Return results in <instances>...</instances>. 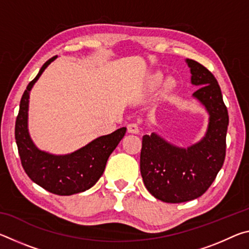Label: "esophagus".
<instances>
[{
	"label": "esophagus",
	"instance_id": "34e87169",
	"mask_svg": "<svg viewBox=\"0 0 249 249\" xmlns=\"http://www.w3.org/2000/svg\"><path fill=\"white\" fill-rule=\"evenodd\" d=\"M127 132L132 134H138L140 132V128H138V125L135 123H130L127 125Z\"/></svg>",
	"mask_w": 249,
	"mask_h": 249
}]
</instances>
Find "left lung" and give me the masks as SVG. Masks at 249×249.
Returning a JSON list of instances; mask_svg holds the SVG:
<instances>
[{
    "mask_svg": "<svg viewBox=\"0 0 249 249\" xmlns=\"http://www.w3.org/2000/svg\"><path fill=\"white\" fill-rule=\"evenodd\" d=\"M191 82L199 87L193 96L210 114L203 140L188 148H179L153 133L144 135L141 174L145 187L156 199L167 203L195 200L208 190L224 163L229 113L216 79L209 69L187 59Z\"/></svg>",
    "mask_w": 249,
    "mask_h": 249,
    "instance_id": "obj_1",
    "label": "left lung"
}]
</instances>
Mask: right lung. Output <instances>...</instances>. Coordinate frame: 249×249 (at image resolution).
Wrapping results in <instances>:
<instances>
[{"label": "right lung", "instance_id": "1", "mask_svg": "<svg viewBox=\"0 0 249 249\" xmlns=\"http://www.w3.org/2000/svg\"><path fill=\"white\" fill-rule=\"evenodd\" d=\"M54 59L56 56L45 62L38 74L24 91L15 122V140L20 162L29 178L53 195L71 196L86 191L96 183L103 174L109 155L124 137L126 127L96 138L69 155L54 156L37 148L33 144L27 129L29 91Z\"/></svg>", "mask_w": 249, "mask_h": 249}]
</instances>
